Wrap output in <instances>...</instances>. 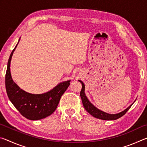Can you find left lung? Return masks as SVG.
<instances>
[{"instance_id":"1","label":"left lung","mask_w":147,"mask_h":147,"mask_svg":"<svg viewBox=\"0 0 147 147\" xmlns=\"http://www.w3.org/2000/svg\"><path fill=\"white\" fill-rule=\"evenodd\" d=\"M78 81L82 84V90L80 91V96L84 108L86 109V110L88 111L89 114H91L92 116H93L95 118L106 121L116 120V119H118L121 117L122 116H123L124 114L127 112L128 109L131 108V106H132V104L135 102L136 101H134V102L131 104V105L129 106L127 108L125 109L124 110L121 111L120 113L115 114H110L104 112V111L100 110V109H99L98 108H96V107L94 106L93 104L89 100V99L86 96L85 93V85H84L82 81L80 80H78Z\"/></svg>"}]
</instances>
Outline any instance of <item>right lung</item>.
Masks as SVG:
<instances>
[{"label": "right lung", "mask_w": 147, "mask_h": 147, "mask_svg": "<svg viewBox=\"0 0 147 147\" xmlns=\"http://www.w3.org/2000/svg\"><path fill=\"white\" fill-rule=\"evenodd\" d=\"M12 51L7 65L6 89L9 100L21 114L29 120L36 121L46 118L53 113L58 106L61 96L70 85L71 80L62 82L51 90L41 94H32L24 91L13 82L10 72V63L13 52Z\"/></svg>", "instance_id": "add662e5"}]
</instances>
